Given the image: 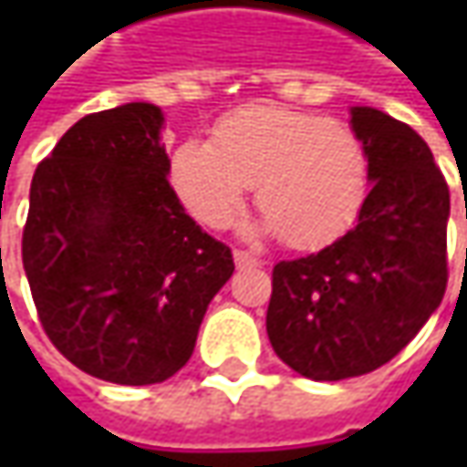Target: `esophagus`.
Listing matches in <instances>:
<instances>
[{"label": "esophagus", "instance_id": "1", "mask_svg": "<svg viewBox=\"0 0 467 467\" xmlns=\"http://www.w3.org/2000/svg\"><path fill=\"white\" fill-rule=\"evenodd\" d=\"M234 262H236V267H257L260 265L254 254H249L244 249H234Z\"/></svg>", "mask_w": 467, "mask_h": 467}]
</instances>
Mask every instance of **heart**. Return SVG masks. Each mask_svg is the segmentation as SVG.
Segmentation results:
<instances>
[{
  "mask_svg": "<svg viewBox=\"0 0 467 467\" xmlns=\"http://www.w3.org/2000/svg\"><path fill=\"white\" fill-rule=\"evenodd\" d=\"M171 184L210 228L234 223L254 184L262 234L312 249L358 218L368 161L343 124L285 106H244L215 124L213 142L187 140L173 150Z\"/></svg>",
  "mask_w": 467,
  "mask_h": 467,
  "instance_id": "obj_1",
  "label": "heart"
}]
</instances>
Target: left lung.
Here are the masks:
<instances>
[{
    "label": "left lung",
    "instance_id": "8db88e82",
    "mask_svg": "<svg viewBox=\"0 0 467 467\" xmlns=\"http://www.w3.org/2000/svg\"><path fill=\"white\" fill-rule=\"evenodd\" d=\"M368 161L358 223L322 252L278 262L270 343L314 382L361 377L395 358L437 312L447 288L450 189L408 124L350 106Z\"/></svg>",
    "mask_w": 467,
    "mask_h": 467
}]
</instances>
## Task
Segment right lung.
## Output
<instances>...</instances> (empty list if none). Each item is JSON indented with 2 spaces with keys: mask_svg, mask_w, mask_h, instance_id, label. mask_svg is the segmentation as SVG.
Segmentation results:
<instances>
[{
  "mask_svg": "<svg viewBox=\"0 0 467 467\" xmlns=\"http://www.w3.org/2000/svg\"><path fill=\"white\" fill-rule=\"evenodd\" d=\"M163 111L124 103L69 127L30 182L23 267L46 335L78 368L155 385L184 367L234 275L169 184Z\"/></svg>",
  "mask_w": 467,
  "mask_h": 467,
  "instance_id": "1",
  "label": "right lung"
}]
</instances>
